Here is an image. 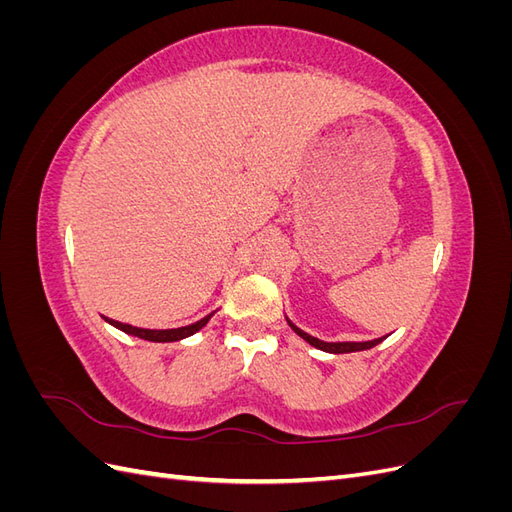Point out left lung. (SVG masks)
<instances>
[{"label":"left lung","instance_id":"8db88e82","mask_svg":"<svg viewBox=\"0 0 512 512\" xmlns=\"http://www.w3.org/2000/svg\"><path fill=\"white\" fill-rule=\"evenodd\" d=\"M288 324H290V329L297 333L299 337H303L307 344H312L314 348H318V350H324V352H331V354H344V352H359V350H369V348H374V346H378L380 342H384V337H378V339H371V342H320L318 337H312V335H307L305 331H301L299 327H294V324L288 320Z\"/></svg>","mask_w":512,"mask_h":512}]
</instances>
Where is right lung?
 <instances>
[{
    "mask_svg": "<svg viewBox=\"0 0 512 512\" xmlns=\"http://www.w3.org/2000/svg\"><path fill=\"white\" fill-rule=\"evenodd\" d=\"M213 314L205 316L203 320H198L194 324H188V327H181V329H164V331H156V329H138V327H132V324H123V322H117V320H111L106 318L108 324H113V327H117L119 331L128 333V335H134V337H141V339H147V342H179V339H185L194 335L196 331H200L205 327V324L209 322Z\"/></svg>",
    "mask_w": 512,
    "mask_h": 512,
    "instance_id": "add662e5",
    "label": "right lung"
}]
</instances>
